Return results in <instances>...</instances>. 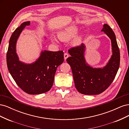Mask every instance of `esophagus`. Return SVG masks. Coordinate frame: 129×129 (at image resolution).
<instances>
[{"mask_svg":"<svg viewBox=\"0 0 129 129\" xmlns=\"http://www.w3.org/2000/svg\"><path fill=\"white\" fill-rule=\"evenodd\" d=\"M69 57V55L67 53H64V60H66V59Z\"/></svg>","mask_w":129,"mask_h":129,"instance_id":"34e87169","label":"esophagus"}]
</instances>
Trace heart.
Listing matches in <instances>:
<instances>
[{"mask_svg": "<svg viewBox=\"0 0 129 129\" xmlns=\"http://www.w3.org/2000/svg\"><path fill=\"white\" fill-rule=\"evenodd\" d=\"M77 27L75 25H71L66 27L63 30H61L57 34L59 39L62 41H68L75 37L78 33ZM83 39V36L82 34L79 35L74 39L72 44L74 46H79L80 45ZM53 41H55V39H53Z\"/></svg>", "mask_w": 129, "mask_h": 129, "instance_id": "obj_1", "label": "heart"}]
</instances>
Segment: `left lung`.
Here are the masks:
<instances>
[{
  "label": "left lung",
  "mask_w": 129,
  "mask_h": 129,
  "mask_svg": "<svg viewBox=\"0 0 129 129\" xmlns=\"http://www.w3.org/2000/svg\"><path fill=\"white\" fill-rule=\"evenodd\" d=\"M110 39L112 55L103 68H93L88 64L84 57V44L68 50L71 56L67 62L71 66L75 86L79 92L84 95H99L105 91L114 81L120 63V53L115 34L107 24L101 30Z\"/></svg>",
  "instance_id": "obj_1"
}]
</instances>
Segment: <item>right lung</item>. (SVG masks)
<instances>
[{"instance_id": "1", "label": "right lung", "mask_w": 129, "mask_h": 129, "mask_svg": "<svg viewBox=\"0 0 129 129\" xmlns=\"http://www.w3.org/2000/svg\"><path fill=\"white\" fill-rule=\"evenodd\" d=\"M30 21L23 22L14 30L9 41L7 52V68L17 84L23 91L30 95L48 91L53 84L54 76L58 66L63 63V51L42 50L38 59L32 63L19 60L16 52L18 38Z\"/></svg>"}]
</instances>
